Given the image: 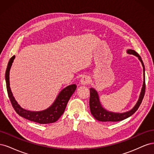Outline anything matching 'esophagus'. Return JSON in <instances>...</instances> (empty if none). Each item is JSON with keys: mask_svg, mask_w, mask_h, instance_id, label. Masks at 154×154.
I'll return each instance as SVG.
<instances>
[{"mask_svg": "<svg viewBox=\"0 0 154 154\" xmlns=\"http://www.w3.org/2000/svg\"><path fill=\"white\" fill-rule=\"evenodd\" d=\"M91 82V78L88 76L84 75L81 78L80 83L82 85H87L88 83H90Z\"/></svg>", "mask_w": 154, "mask_h": 154, "instance_id": "obj_1", "label": "esophagus"}]
</instances>
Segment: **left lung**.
I'll return each mask as SVG.
<instances>
[{
	"label": "left lung",
	"mask_w": 154,
	"mask_h": 154,
	"mask_svg": "<svg viewBox=\"0 0 154 154\" xmlns=\"http://www.w3.org/2000/svg\"><path fill=\"white\" fill-rule=\"evenodd\" d=\"M127 53L128 54L136 56L137 57H138L139 60L141 61L143 67V76H144L143 84V87L140 93V95H139V100L136 103V105H135L133 107V109L130 110L123 113H114V112H112L106 110V109L103 108V106H101L100 103L99 96H98V94H97V91L94 89V88H90L89 106H90L91 112L92 114V116H94V118L96 120L100 121V122H119V121H122L125 119H127L136 112V110L138 109L139 106H140L142 100L144 96V92H145V88H146L145 76H144V66L141 57L134 50L128 49Z\"/></svg>",
	"instance_id": "8db88e82"
}]
</instances>
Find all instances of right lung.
<instances>
[{
	"label": "right lung",
	"mask_w": 154,
	"mask_h": 154,
	"mask_svg": "<svg viewBox=\"0 0 154 154\" xmlns=\"http://www.w3.org/2000/svg\"><path fill=\"white\" fill-rule=\"evenodd\" d=\"M15 58V56H13L10 58L5 74L8 94L13 109L18 115L31 122L40 124H48L56 122L63 114L70 97L76 90V85L72 84L64 88L59 93L53 104L47 109L38 112L25 110L22 109L16 101L15 97L13 96L10 87V71Z\"/></svg>",
	"instance_id": "add662e5"
}]
</instances>
